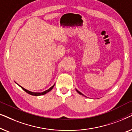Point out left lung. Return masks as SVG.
Returning <instances> with one entry per match:
<instances>
[{
  "mask_svg": "<svg viewBox=\"0 0 132 132\" xmlns=\"http://www.w3.org/2000/svg\"><path fill=\"white\" fill-rule=\"evenodd\" d=\"M76 91L77 92V93H78L79 94H80V95H84V94H82V93H80V91H78V90H77V89H76ZM84 96H85V95H84Z\"/></svg>",
  "mask_w": 132,
  "mask_h": 132,
  "instance_id": "1",
  "label": "left lung"
}]
</instances>
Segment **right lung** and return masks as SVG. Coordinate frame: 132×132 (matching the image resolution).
<instances>
[{"mask_svg": "<svg viewBox=\"0 0 132 132\" xmlns=\"http://www.w3.org/2000/svg\"><path fill=\"white\" fill-rule=\"evenodd\" d=\"M19 86H20V85H19ZM54 86H55V84H54L52 86V87H50V88H49V89H48L47 90H46V91H43V92H42V93H34V92H31V91H28V90L26 89H25V88H23L22 86H20V87H21V88H22V89H23V90H24V91L25 92H26L27 93L29 94L32 95H35V96H38V95H41L46 94V93H48V92L50 91L52 89H53V87H54Z\"/></svg>", "mask_w": 132, "mask_h": 132, "instance_id": "obj_1", "label": "right lung"}]
</instances>
